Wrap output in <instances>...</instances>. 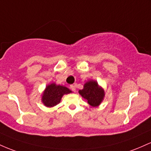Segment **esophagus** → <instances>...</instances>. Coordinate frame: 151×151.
I'll list each match as a JSON object with an SVG mask.
<instances>
[{
  "mask_svg": "<svg viewBox=\"0 0 151 151\" xmlns=\"http://www.w3.org/2000/svg\"><path fill=\"white\" fill-rule=\"evenodd\" d=\"M70 89L73 91V92H76V86L75 85H70Z\"/></svg>",
  "mask_w": 151,
  "mask_h": 151,
  "instance_id": "1",
  "label": "esophagus"
}]
</instances>
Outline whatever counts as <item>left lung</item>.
Listing matches in <instances>:
<instances>
[{
    "label": "left lung",
    "instance_id": "8db88e82",
    "mask_svg": "<svg viewBox=\"0 0 151 151\" xmlns=\"http://www.w3.org/2000/svg\"><path fill=\"white\" fill-rule=\"evenodd\" d=\"M79 93L93 107L101 103L105 95L103 89L98 86L97 82L93 81L86 83L84 85L83 89L79 91Z\"/></svg>",
    "mask_w": 151,
    "mask_h": 151
}]
</instances>
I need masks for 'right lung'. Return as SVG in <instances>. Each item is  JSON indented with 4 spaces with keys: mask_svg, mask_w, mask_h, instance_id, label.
Instances as JSON below:
<instances>
[{
    "mask_svg": "<svg viewBox=\"0 0 151 151\" xmlns=\"http://www.w3.org/2000/svg\"><path fill=\"white\" fill-rule=\"evenodd\" d=\"M71 93L68 88L61 86H56L55 83L49 85L45 88L42 101L47 107H53L60 103L64 94Z\"/></svg>",
    "mask_w": 151,
    "mask_h": 151,
    "instance_id": "1",
    "label": "right lung"
}]
</instances>
